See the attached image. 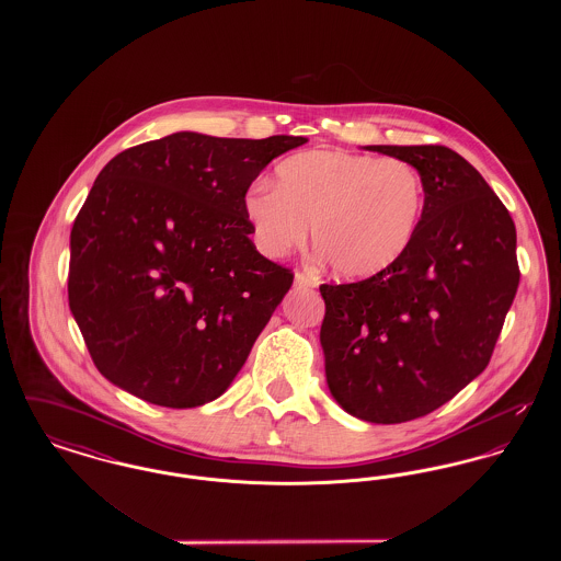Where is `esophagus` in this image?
<instances>
[{"mask_svg":"<svg viewBox=\"0 0 561 561\" xmlns=\"http://www.w3.org/2000/svg\"><path fill=\"white\" fill-rule=\"evenodd\" d=\"M294 288L296 290H309V288H316V277L307 271H298L294 275Z\"/></svg>","mask_w":561,"mask_h":561,"instance_id":"34e87169","label":"esophagus"}]
</instances>
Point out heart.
<instances>
[{
	"instance_id": "heart-1",
	"label": "heart",
	"mask_w": 561,
	"mask_h": 561,
	"mask_svg": "<svg viewBox=\"0 0 561 561\" xmlns=\"http://www.w3.org/2000/svg\"><path fill=\"white\" fill-rule=\"evenodd\" d=\"M275 187L252 185L243 210L267 256H286L309 236L343 277L393 267L419 233L427 191L421 172L398 158L336 149L302 151L275 168Z\"/></svg>"
}]
</instances>
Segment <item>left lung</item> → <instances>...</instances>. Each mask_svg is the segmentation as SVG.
Here are the masks:
<instances>
[{"label":"left lung","mask_w":561,"mask_h":561,"mask_svg":"<svg viewBox=\"0 0 561 561\" xmlns=\"http://www.w3.org/2000/svg\"><path fill=\"white\" fill-rule=\"evenodd\" d=\"M410 161L427 204L410 250L353 284H321L332 398L396 425L437 410L485 370L519 286L515 225L480 172L442 145H370Z\"/></svg>","instance_id":"1"}]
</instances>
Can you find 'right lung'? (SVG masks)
Returning <instances> with one entry per match:
<instances>
[{"label": "right lung", "instance_id": "obj_1", "mask_svg": "<svg viewBox=\"0 0 561 561\" xmlns=\"http://www.w3.org/2000/svg\"><path fill=\"white\" fill-rule=\"evenodd\" d=\"M305 142L176 133L101 170L71 229L67 288L107 380L163 408L227 391L294 279L248 238L243 199Z\"/></svg>", "mask_w": 561, "mask_h": 561}]
</instances>
